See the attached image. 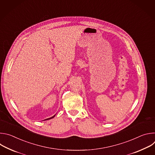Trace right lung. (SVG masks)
I'll return each instance as SVG.
<instances>
[{"instance_id":"1","label":"right lung","mask_w":155,"mask_h":155,"mask_svg":"<svg viewBox=\"0 0 155 155\" xmlns=\"http://www.w3.org/2000/svg\"><path fill=\"white\" fill-rule=\"evenodd\" d=\"M55 115H54V116H53V117H51V118H47V119H46V120H50V119H51V118H54V117H55Z\"/></svg>"}]
</instances>
